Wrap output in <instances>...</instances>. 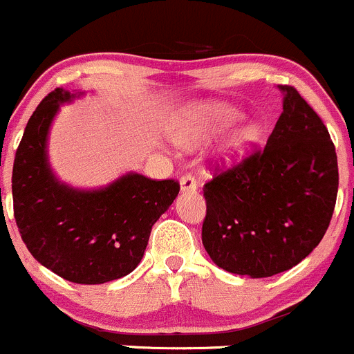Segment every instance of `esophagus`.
<instances>
[{
	"label": "esophagus",
	"instance_id": "1",
	"mask_svg": "<svg viewBox=\"0 0 354 354\" xmlns=\"http://www.w3.org/2000/svg\"><path fill=\"white\" fill-rule=\"evenodd\" d=\"M198 187V180L194 179L191 174H186L180 177V191L183 193H189V191H196Z\"/></svg>",
	"mask_w": 354,
	"mask_h": 354
}]
</instances>
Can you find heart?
<instances>
[{
    "mask_svg": "<svg viewBox=\"0 0 354 354\" xmlns=\"http://www.w3.org/2000/svg\"><path fill=\"white\" fill-rule=\"evenodd\" d=\"M243 118L238 109L225 104H196L180 111L170 124V133L179 146L198 147L217 133L224 132ZM262 130L259 124H248L236 133L225 146L222 158L230 163L247 156L252 147L261 140Z\"/></svg>",
    "mask_w": 354,
    "mask_h": 354,
    "instance_id": "1",
    "label": "heart"
}]
</instances>
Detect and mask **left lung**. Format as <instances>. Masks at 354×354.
I'll list each match as a JSON object with an SVG mask.
<instances>
[{"label":"left lung","instance_id":"1","mask_svg":"<svg viewBox=\"0 0 354 354\" xmlns=\"http://www.w3.org/2000/svg\"><path fill=\"white\" fill-rule=\"evenodd\" d=\"M283 113L264 149L203 186L201 241L218 268L268 278L297 266L328 230L339 187L335 146L294 86H280Z\"/></svg>","mask_w":354,"mask_h":354}]
</instances>
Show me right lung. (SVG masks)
I'll return each mask as SVG.
<instances>
[{"label":"right lung","instance_id":"1","mask_svg":"<svg viewBox=\"0 0 354 354\" xmlns=\"http://www.w3.org/2000/svg\"><path fill=\"white\" fill-rule=\"evenodd\" d=\"M80 95L55 88L29 118L13 161V215L39 264L73 283L99 285L139 266L154 222L174 203L180 186L133 171L93 191L60 183L46 154L50 124L60 104Z\"/></svg>","mask_w":354,"mask_h":354}]
</instances>
